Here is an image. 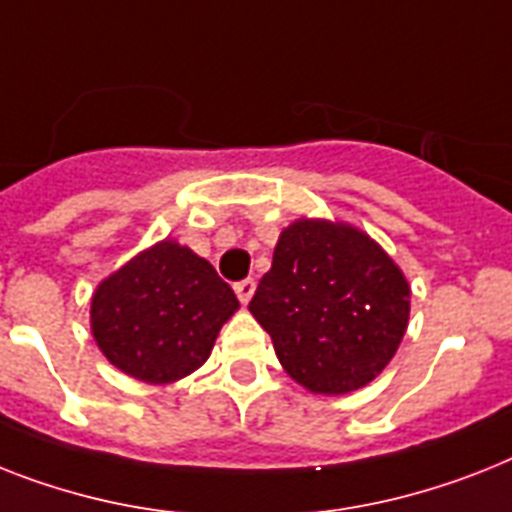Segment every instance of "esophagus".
I'll return each instance as SVG.
<instances>
[{
  "instance_id": "esophagus-1",
  "label": "esophagus",
  "mask_w": 512,
  "mask_h": 512,
  "mask_svg": "<svg viewBox=\"0 0 512 512\" xmlns=\"http://www.w3.org/2000/svg\"><path fill=\"white\" fill-rule=\"evenodd\" d=\"M236 297H239V302L242 305H247L249 299H252V294H255V281L252 278H244V281H239V284L234 286Z\"/></svg>"
}]
</instances>
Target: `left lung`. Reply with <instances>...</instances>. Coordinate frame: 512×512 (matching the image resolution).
<instances>
[{
	"mask_svg": "<svg viewBox=\"0 0 512 512\" xmlns=\"http://www.w3.org/2000/svg\"><path fill=\"white\" fill-rule=\"evenodd\" d=\"M249 313L284 371L313 394H350L384 371L410 321V284L352 223L297 218L281 231Z\"/></svg>",
	"mask_w": 512,
	"mask_h": 512,
	"instance_id": "left-lung-1",
	"label": "left lung"
}]
</instances>
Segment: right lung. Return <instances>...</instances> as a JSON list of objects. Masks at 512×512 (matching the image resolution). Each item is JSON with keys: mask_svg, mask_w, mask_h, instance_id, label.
Instances as JSON below:
<instances>
[{"mask_svg": "<svg viewBox=\"0 0 512 512\" xmlns=\"http://www.w3.org/2000/svg\"><path fill=\"white\" fill-rule=\"evenodd\" d=\"M236 310L234 289L205 257L162 239L99 281L89 323L118 371L157 386L197 371Z\"/></svg>", "mask_w": 512, "mask_h": 512, "instance_id": "1", "label": "right lung"}]
</instances>
